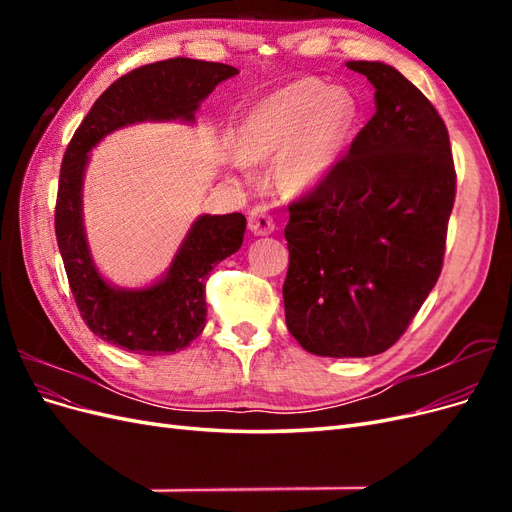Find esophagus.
I'll list each match as a JSON object with an SVG mask.
<instances>
[{"instance_id": "1", "label": "esophagus", "mask_w": 512, "mask_h": 512, "mask_svg": "<svg viewBox=\"0 0 512 512\" xmlns=\"http://www.w3.org/2000/svg\"><path fill=\"white\" fill-rule=\"evenodd\" d=\"M250 230L258 237L271 235L275 230V222L271 218V211L267 207H254L250 211Z\"/></svg>"}]
</instances>
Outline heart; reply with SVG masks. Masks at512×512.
Wrapping results in <instances>:
<instances>
[{"instance_id":"b5f03b06","label":"heart","mask_w":512,"mask_h":512,"mask_svg":"<svg viewBox=\"0 0 512 512\" xmlns=\"http://www.w3.org/2000/svg\"><path fill=\"white\" fill-rule=\"evenodd\" d=\"M356 102L346 89L299 79L254 106L243 128L247 158L282 156L280 181L307 192L331 175L356 123Z\"/></svg>"}]
</instances>
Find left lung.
<instances>
[{"label":"left lung","instance_id":"8db88e82","mask_svg":"<svg viewBox=\"0 0 512 512\" xmlns=\"http://www.w3.org/2000/svg\"><path fill=\"white\" fill-rule=\"evenodd\" d=\"M376 113L331 175L290 205L286 327L301 348L348 359L389 350L436 286L455 203L442 117L384 61H346Z\"/></svg>","mask_w":512,"mask_h":512}]
</instances>
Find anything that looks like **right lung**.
<instances>
[{"label": "right lung", "mask_w": 512, "mask_h": 512, "mask_svg": "<svg viewBox=\"0 0 512 512\" xmlns=\"http://www.w3.org/2000/svg\"><path fill=\"white\" fill-rule=\"evenodd\" d=\"M235 74L232 66L188 57L136 68L104 91L72 136L59 173L55 235L79 312L108 344L147 356L190 346L205 329L207 277L241 247L245 215H198L156 282L119 288L100 273L87 241L83 179L89 151L134 123H194L203 100Z\"/></svg>", "instance_id": "1"}]
</instances>
